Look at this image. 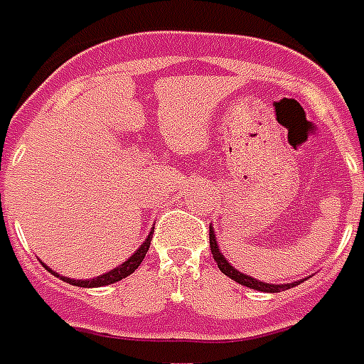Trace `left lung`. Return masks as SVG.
I'll return each instance as SVG.
<instances>
[{"instance_id": "1", "label": "left lung", "mask_w": 364, "mask_h": 364, "mask_svg": "<svg viewBox=\"0 0 364 364\" xmlns=\"http://www.w3.org/2000/svg\"><path fill=\"white\" fill-rule=\"evenodd\" d=\"M210 247H211V255H213V259H215L217 266H219V270L228 276L230 279L234 282H238L240 285H245V287H251V289H257V291H264V293H279V291H285V289H291L294 285H299L300 282H294V283H282V285H270V283H264V282H259V279H253L251 276H245L242 272H238L234 266H230L223 253L219 251V245H217V240H215V234H213V228L210 227Z\"/></svg>"}]
</instances>
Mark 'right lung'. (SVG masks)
I'll return each mask as SVG.
<instances>
[{"label": "right lung", "mask_w": 364, "mask_h": 364, "mask_svg": "<svg viewBox=\"0 0 364 364\" xmlns=\"http://www.w3.org/2000/svg\"><path fill=\"white\" fill-rule=\"evenodd\" d=\"M153 232H154V228H153ZM153 232L149 234V238L145 240V243H143L141 247L137 249L136 253L132 255L130 259L126 260V262H122L121 266H117L115 270L107 272V274H104V276L92 277V279H70V277L60 276V274L53 272L45 264L43 266H45L48 272H53L54 276H60V279H64L65 283H71V285H75V287H102V285H111V283L121 282L122 277L130 276L132 272H136L137 266L141 264V260L145 259V255H147V251H149V245H151V240H153Z\"/></svg>", "instance_id": "1"}]
</instances>
